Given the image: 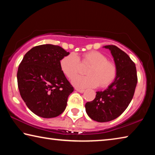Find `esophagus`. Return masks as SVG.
Returning <instances> with one entry per match:
<instances>
[{
  "mask_svg": "<svg viewBox=\"0 0 155 155\" xmlns=\"http://www.w3.org/2000/svg\"><path fill=\"white\" fill-rule=\"evenodd\" d=\"M76 91H78V92L80 93H83L84 91H85V90H83V89H79V88H75Z\"/></svg>",
  "mask_w": 155,
  "mask_h": 155,
  "instance_id": "1",
  "label": "esophagus"
}]
</instances>
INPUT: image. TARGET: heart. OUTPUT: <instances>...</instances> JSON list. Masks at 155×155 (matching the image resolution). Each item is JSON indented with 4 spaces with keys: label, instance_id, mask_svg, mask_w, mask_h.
<instances>
[{
    "label": "heart",
    "instance_id": "heart-1",
    "mask_svg": "<svg viewBox=\"0 0 155 155\" xmlns=\"http://www.w3.org/2000/svg\"><path fill=\"white\" fill-rule=\"evenodd\" d=\"M81 64L90 65L87 70V76H78L72 80V84L80 88L95 87L99 86L104 88L114 82L117 76V67L114 62L107 60L104 54L98 51L85 52L81 57ZM79 58L74 52L67 54L60 61L62 72L69 79H72L79 72Z\"/></svg>",
    "mask_w": 155,
    "mask_h": 155
}]
</instances>
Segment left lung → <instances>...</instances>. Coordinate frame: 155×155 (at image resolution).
<instances>
[{"label": "left lung", "mask_w": 155, "mask_h": 155, "mask_svg": "<svg viewBox=\"0 0 155 155\" xmlns=\"http://www.w3.org/2000/svg\"><path fill=\"white\" fill-rule=\"evenodd\" d=\"M109 49L117 67L115 81L103 91H97L95 98L85 104L89 117L96 122H109L119 117L130 104L137 83L135 64L129 56L114 45Z\"/></svg>", "instance_id": "1"}]
</instances>
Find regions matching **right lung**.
I'll use <instances>...</instances> for the list:
<instances>
[{
	"mask_svg": "<svg viewBox=\"0 0 155 155\" xmlns=\"http://www.w3.org/2000/svg\"><path fill=\"white\" fill-rule=\"evenodd\" d=\"M70 54L61 47L43 44L33 47L23 57L17 73L20 96L38 116L51 118L61 114L74 87L60 67Z\"/></svg>",
	"mask_w": 155,
	"mask_h": 155,
	"instance_id": "1",
	"label": "right lung"
}]
</instances>
